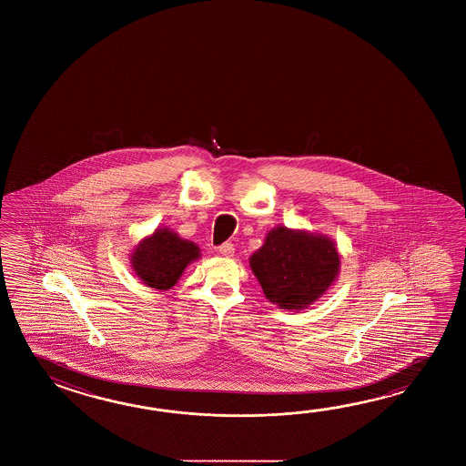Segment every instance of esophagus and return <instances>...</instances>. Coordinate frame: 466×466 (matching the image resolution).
<instances>
[{"instance_id":"34e87169","label":"esophagus","mask_w":466,"mask_h":466,"mask_svg":"<svg viewBox=\"0 0 466 466\" xmlns=\"http://www.w3.org/2000/svg\"><path fill=\"white\" fill-rule=\"evenodd\" d=\"M218 251L223 257H233L235 247H233V243H223V245H219Z\"/></svg>"}]
</instances>
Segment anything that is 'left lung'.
<instances>
[{
  "label": "left lung",
  "mask_w": 466,
  "mask_h": 466,
  "mask_svg": "<svg viewBox=\"0 0 466 466\" xmlns=\"http://www.w3.org/2000/svg\"><path fill=\"white\" fill-rule=\"evenodd\" d=\"M265 297L279 308L301 309L337 278L339 257L331 239L278 227L249 259Z\"/></svg>",
  "instance_id": "8db88e82"
}]
</instances>
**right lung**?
<instances>
[{
	"mask_svg": "<svg viewBox=\"0 0 466 466\" xmlns=\"http://www.w3.org/2000/svg\"><path fill=\"white\" fill-rule=\"evenodd\" d=\"M195 243L181 239L168 228L157 229L133 253V268L145 285L157 289L175 287L189 261L199 257Z\"/></svg>",
	"mask_w": 466,
	"mask_h": 466,
	"instance_id": "1",
	"label": "right lung"
}]
</instances>
